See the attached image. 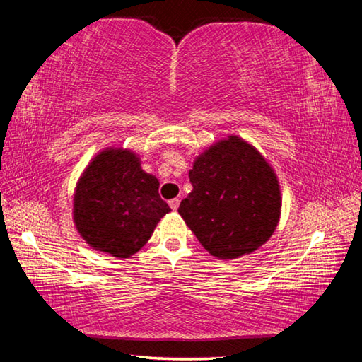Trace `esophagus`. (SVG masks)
Masks as SVG:
<instances>
[{
	"label": "esophagus",
	"mask_w": 362,
	"mask_h": 362,
	"mask_svg": "<svg viewBox=\"0 0 362 362\" xmlns=\"http://www.w3.org/2000/svg\"><path fill=\"white\" fill-rule=\"evenodd\" d=\"M169 206H170V209H173V211H177V209H179V206H180V199L179 198L170 199L169 201Z\"/></svg>",
	"instance_id": "1"
}]
</instances>
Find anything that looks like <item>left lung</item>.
<instances>
[{"mask_svg":"<svg viewBox=\"0 0 362 362\" xmlns=\"http://www.w3.org/2000/svg\"><path fill=\"white\" fill-rule=\"evenodd\" d=\"M193 189L179 214L207 252L240 259L262 247L281 218L283 194L272 164L240 136L204 148L188 173Z\"/></svg>","mask_w":362,"mask_h":362,"instance_id":"8db88e82","label":"left lung"}]
</instances>
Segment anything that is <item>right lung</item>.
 <instances>
[{"mask_svg":"<svg viewBox=\"0 0 362 362\" xmlns=\"http://www.w3.org/2000/svg\"><path fill=\"white\" fill-rule=\"evenodd\" d=\"M136 151L107 146L90 159L73 193V223L88 246L116 259L142 249L170 207Z\"/></svg>","mask_w":362,"mask_h":362,"instance_id":"add662e5","label":"right lung"}]
</instances>
